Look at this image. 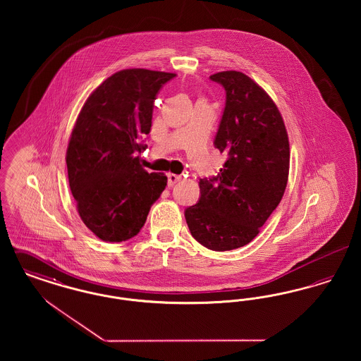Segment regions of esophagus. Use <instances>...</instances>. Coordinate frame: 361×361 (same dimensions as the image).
<instances>
[{"label":"esophagus","mask_w":361,"mask_h":361,"mask_svg":"<svg viewBox=\"0 0 361 361\" xmlns=\"http://www.w3.org/2000/svg\"><path fill=\"white\" fill-rule=\"evenodd\" d=\"M180 180H181V176H177V174H173V173L168 174V185H169V187H173V185L177 184Z\"/></svg>","instance_id":"34e87169"}]
</instances>
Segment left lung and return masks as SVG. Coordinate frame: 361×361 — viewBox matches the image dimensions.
Returning <instances> with one entry per match:
<instances>
[{
    "instance_id": "left-lung-1",
    "label": "left lung",
    "mask_w": 361,
    "mask_h": 361,
    "mask_svg": "<svg viewBox=\"0 0 361 361\" xmlns=\"http://www.w3.org/2000/svg\"><path fill=\"white\" fill-rule=\"evenodd\" d=\"M209 78L226 90L214 145L227 161L218 176L200 180V199L185 209V219L195 240L224 252L255 240L279 206L288 181L290 143L276 104L250 77L228 70Z\"/></svg>"
}]
</instances>
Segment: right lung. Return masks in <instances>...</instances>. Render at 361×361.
<instances>
[{
  "label": "right lung",
  "mask_w": 361,
  "mask_h": 361,
  "mask_svg": "<svg viewBox=\"0 0 361 361\" xmlns=\"http://www.w3.org/2000/svg\"><path fill=\"white\" fill-rule=\"evenodd\" d=\"M176 77L121 70L87 97L66 152L70 190L86 227L105 242L135 237L166 187L164 173H147L139 154L152 128L159 89Z\"/></svg>",
  "instance_id": "right-lung-1"
}]
</instances>
